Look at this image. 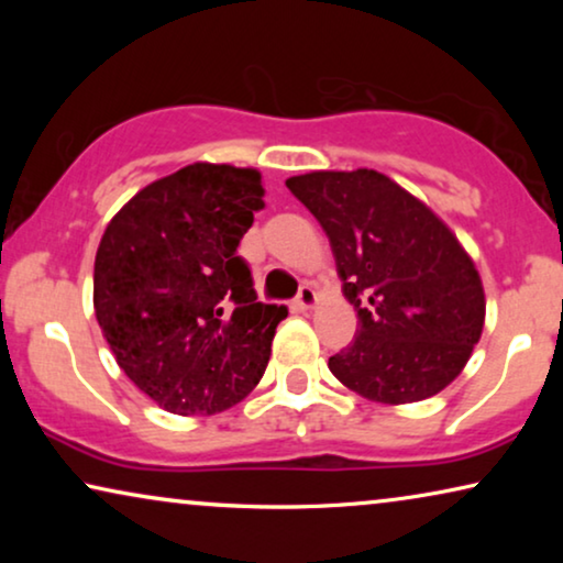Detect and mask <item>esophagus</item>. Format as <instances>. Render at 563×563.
Returning <instances> with one entry per match:
<instances>
[{
  "mask_svg": "<svg viewBox=\"0 0 563 563\" xmlns=\"http://www.w3.org/2000/svg\"><path fill=\"white\" fill-rule=\"evenodd\" d=\"M314 305H318V295H314V289L310 287V284L299 287V295H297V307H299V310H312Z\"/></svg>",
  "mask_w": 563,
  "mask_h": 563,
  "instance_id": "obj_1",
  "label": "esophagus"
}]
</instances>
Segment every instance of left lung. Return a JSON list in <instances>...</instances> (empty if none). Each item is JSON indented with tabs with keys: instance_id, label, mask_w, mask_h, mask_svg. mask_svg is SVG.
Masks as SVG:
<instances>
[{
	"instance_id": "1",
	"label": "left lung",
	"mask_w": 563,
	"mask_h": 563,
	"mask_svg": "<svg viewBox=\"0 0 563 563\" xmlns=\"http://www.w3.org/2000/svg\"><path fill=\"white\" fill-rule=\"evenodd\" d=\"M287 187L325 230L356 341L328 368L382 405L420 402L464 372L484 328L472 256L426 202L374 168L310 172Z\"/></svg>"
}]
</instances>
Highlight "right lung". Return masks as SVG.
Listing matches in <instances>:
<instances>
[{
    "instance_id": "1",
    "label": "right lung",
    "mask_w": 563,
    "mask_h": 563,
    "mask_svg": "<svg viewBox=\"0 0 563 563\" xmlns=\"http://www.w3.org/2000/svg\"><path fill=\"white\" fill-rule=\"evenodd\" d=\"M258 210L256 168L197 161L137 191L99 241V328L128 379L168 412L228 410L266 372L287 307L256 302L235 253Z\"/></svg>"
}]
</instances>
